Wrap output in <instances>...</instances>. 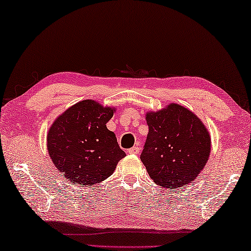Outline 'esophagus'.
Wrapping results in <instances>:
<instances>
[{"label": "esophagus", "instance_id": "1", "mask_svg": "<svg viewBox=\"0 0 251 251\" xmlns=\"http://www.w3.org/2000/svg\"><path fill=\"white\" fill-rule=\"evenodd\" d=\"M128 152H129L130 154H138L139 152H140V147L135 146V147H133V148H131V149L128 150Z\"/></svg>", "mask_w": 251, "mask_h": 251}]
</instances>
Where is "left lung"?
I'll use <instances>...</instances> for the list:
<instances>
[{
	"label": "left lung",
	"mask_w": 251,
	"mask_h": 251,
	"mask_svg": "<svg viewBox=\"0 0 251 251\" xmlns=\"http://www.w3.org/2000/svg\"><path fill=\"white\" fill-rule=\"evenodd\" d=\"M149 126L141 161L154 183L183 188L204 169L211 151L207 126L184 106L170 103L146 113Z\"/></svg>",
	"instance_id": "obj_1"
}]
</instances>
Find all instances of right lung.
<instances>
[{
    "instance_id": "add662e5",
    "label": "right lung",
    "mask_w": 251,
    "mask_h": 251,
    "mask_svg": "<svg viewBox=\"0 0 251 251\" xmlns=\"http://www.w3.org/2000/svg\"><path fill=\"white\" fill-rule=\"evenodd\" d=\"M116 112L88 99L70 106L52 123L47 135L48 152L65 179L77 186L100 183L126 157L106 122Z\"/></svg>"
}]
</instances>
